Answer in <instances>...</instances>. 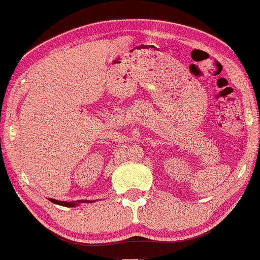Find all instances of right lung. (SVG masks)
Returning a JSON list of instances; mask_svg holds the SVG:
<instances>
[{"label":"right lung","instance_id":"add662e5","mask_svg":"<svg viewBox=\"0 0 260 260\" xmlns=\"http://www.w3.org/2000/svg\"><path fill=\"white\" fill-rule=\"evenodd\" d=\"M49 200H50V202H52V203L57 204V205L67 206V208H73V206H77L78 204H80V203H93V200H78V202H60V200L51 199V198H49Z\"/></svg>","mask_w":260,"mask_h":260}]
</instances>
